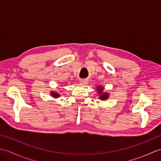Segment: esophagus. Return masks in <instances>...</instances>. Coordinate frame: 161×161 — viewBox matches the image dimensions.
<instances>
[{"mask_svg": "<svg viewBox=\"0 0 161 161\" xmlns=\"http://www.w3.org/2000/svg\"><path fill=\"white\" fill-rule=\"evenodd\" d=\"M87 84H88V81L87 80H81L80 81V84L82 85V86H85V85Z\"/></svg>", "mask_w": 161, "mask_h": 161, "instance_id": "1", "label": "esophagus"}]
</instances>
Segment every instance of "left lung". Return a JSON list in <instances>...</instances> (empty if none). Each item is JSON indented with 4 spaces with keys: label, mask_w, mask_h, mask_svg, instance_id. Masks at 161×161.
I'll return each mask as SVG.
<instances>
[{
    "label": "left lung",
    "mask_w": 161,
    "mask_h": 161,
    "mask_svg": "<svg viewBox=\"0 0 161 161\" xmlns=\"http://www.w3.org/2000/svg\"><path fill=\"white\" fill-rule=\"evenodd\" d=\"M96 90L97 91V93L100 95L99 98L101 100H107L109 97V93L108 92H104V88L102 86H97Z\"/></svg>",
    "instance_id": "1"
}]
</instances>
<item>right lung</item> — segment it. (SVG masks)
<instances>
[{"label":"right lung","mask_w":161,"mask_h":161,"mask_svg":"<svg viewBox=\"0 0 161 161\" xmlns=\"http://www.w3.org/2000/svg\"><path fill=\"white\" fill-rule=\"evenodd\" d=\"M50 95H51V96H53L54 98H57V97H59L60 96V94L57 93V92H55V91H51Z\"/></svg>","instance_id":"obj_1"}]
</instances>
